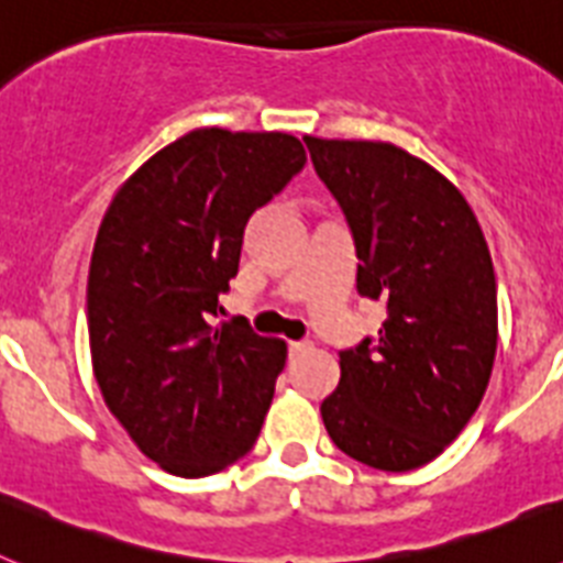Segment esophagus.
Returning <instances> with one entry per match:
<instances>
[{
	"instance_id": "34e87169",
	"label": "esophagus",
	"mask_w": 563,
	"mask_h": 563,
	"mask_svg": "<svg viewBox=\"0 0 563 563\" xmlns=\"http://www.w3.org/2000/svg\"><path fill=\"white\" fill-rule=\"evenodd\" d=\"M287 350H290V357H298V355H305V352H310V343L290 341V346H287Z\"/></svg>"
}]
</instances>
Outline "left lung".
I'll use <instances>...</instances> for the list:
<instances>
[{"label": "left lung", "instance_id": "8db88e82", "mask_svg": "<svg viewBox=\"0 0 563 563\" xmlns=\"http://www.w3.org/2000/svg\"><path fill=\"white\" fill-rule=\"evenodd\" d=\"M357 253V292L386 307L377 335L341 350L321 402L338 449L377 471L445 451L479 409L496 357V276L454 183L391 143L305 137Z\"/></svg>", "mask_w": 563, "mask_h": 563}]
</instances>
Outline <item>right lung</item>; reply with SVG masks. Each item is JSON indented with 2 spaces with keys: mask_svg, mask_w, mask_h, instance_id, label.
<instances>
[{
  "mask_svg": "<svg viewBox=\"0 0 563 563\" xmlns=\"http://www.w3.org/2000/svg\"><path fill=\"white\" fill-rule=\"evenodd\" d=\"M307 163L285 132L194 129L114 194L87 282L92 369L134 445L174 476L253 449L287 346L247 318L213 327L245 225Z\"/></svg>",
  "mask_w": 563,
  "mask_h": 563,
  "instance_id": "add662e5",
  "label": "right lung"
}]
</instances>
